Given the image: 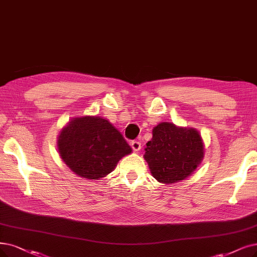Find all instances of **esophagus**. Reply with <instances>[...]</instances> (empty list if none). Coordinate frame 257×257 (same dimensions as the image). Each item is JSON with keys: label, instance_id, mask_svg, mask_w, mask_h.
<instances>
[{"label": "esophagus", "instance_id": "obj_1", "mask_svg": "<svg viewBox=\"0 0 257 257\" xmlns=\"http://www.w3.org/2000/svg\"><path fill=\"white\" fill-rule=\"evenodd\" d=\"M131 147L135 152H138L141 149V143L139 141H137V140H133L131 142Z\"/></svg>", "mask_w": 257, "mask_h": 257}]
</instances>
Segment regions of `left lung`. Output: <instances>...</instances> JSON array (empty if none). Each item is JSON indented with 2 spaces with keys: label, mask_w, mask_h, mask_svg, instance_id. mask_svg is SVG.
<instances>
[{
  "label": "left lung",
  "mask_w": 257,
  "mask_h": 257,
  "mask_svg": "<svg viewBox=\"0 0 257 257\" xmlns=\"http://www.w3.org/2000/svg\"><path fill=\"white\" fill-rule=\"evenodd\" d=\"M202 157L203 145L199 133L169 122H161L154 127L153 138L147 143L145 154L152 175L161 183L187 178Z\"/></svg>",
  "instance_id": "left-lung-1"
}]
</instances>
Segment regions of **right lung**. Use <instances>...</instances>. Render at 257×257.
Here are the masks:
<instances>
[{
    "mask_svg": "<svg viewBox=\"0 0 257 257\" xmlns=\"http://www.w3.org/2000/svg\"><path fill=\"white\" fill-rule=\"evenodd\" d=\"M58 146L60 156L71 171L95 180L105 177L132 152L108 120L95 116L74 118L61 132Z\"/></svg>",
    "mask_w": 257,
    "mask_h": 257,
    "instance_id": "right-lung-1",
    "label": "right lung"
}]
</instances>
